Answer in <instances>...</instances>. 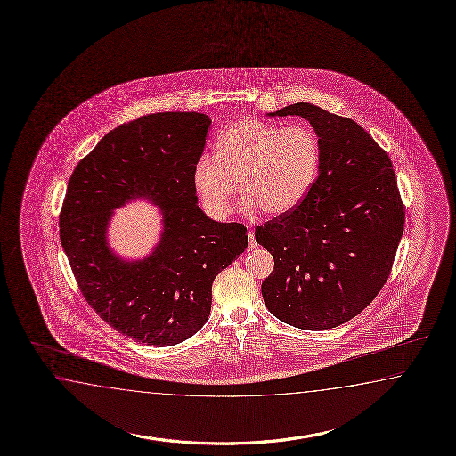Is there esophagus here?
<instances>
[{
	"label": "esophagus",
	"mask_w": 456,
	"mask_h": 456,
	"mask_svg": "<svg viewBox=\"0 0 456 456\" xmlns=\"http://www.w3.org/2000/svg\"><path fill=\"white\" fill-rule=\"evenodd\" d=\"M256 240H255V233H253V231H248V248L250 250H253V248H256Z\"/></svg>",
	"instance_id": "obj_1"
}]
</instances>
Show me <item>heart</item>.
I'll return each instance as SVG.
<instances>
[{
	"mask_svg": "<svg viewBox=\"0 0 456 456\" xmlns=\"http://www.w3.org/2000/svg\"><path fill=\"white\" fill-rule=\"evenodd\" d=\"M321 149L314 132L303 124L288 127L245 118L229 124L216 153L203 155L192 168V184L204 208L224 217L239 183L243 211H293L311 190L319 168Z\"/></svg>",
	"mask_w": 456,
	"mask_h": 456,
	"instance_id": "1",
	"label": "heart"
}]
</instances>
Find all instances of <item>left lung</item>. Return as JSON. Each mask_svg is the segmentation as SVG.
<instances>
[{
    "label": "left lung",
    "mask_w": 456,
    "mask_h": 456,
    "mask_svg": "<svg viewBox=\"0 0 456 456\" xmlns=\"http://www.w3.org/2000/svg\"><path fill=\"white\" fill-rule=\"evenodd\" d=\"M268 116L309 121L321 160L303 203L255 231L274 260L265 305L284 324L332 329L360 314L391 272L405 216L393 163L362 126L311 102Z\"/></svg>",
    "instance_id": "1"
}]
</instances>
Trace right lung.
I'll return each instance as SVG.
<instances>
[{"mask_svg": "<svg viewBox=\"0 0 456 456\" xmlns=\"http://www.w3.org/2000/svg\"><path fill=\"white\" fill-rule=\"evenodd\" d=\"M211 119L155 112L108 132L73 170L61 213V242L81 293L104 322L151 346L182 344L211 314L213 281L248 245L239 223L198 206L192 168ZM142 199L159 206L153 252L129 261L107 240L113 211Z\"/></svg>", "mask_w": 456, "mask_h": 456, "instance_id": "right-lung-1", "label": "right lung"}]
</instances>
